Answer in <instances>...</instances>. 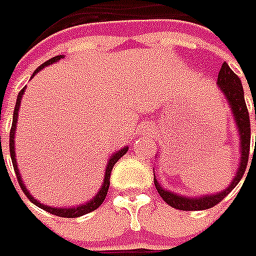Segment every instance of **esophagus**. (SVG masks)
Listing matches in <instances>:
<instances>
[{
    "instance_id": "esophagus-1",
    "label": "esophagus",
    "mask_w": 256,
    "mask_h": 256,
    "mask_svg": "<svg viewBox=\"0 0 256 256\" xmlns=\"http://www.w3.org/2000/svg\"><path fill=\"white\" fill-rule=\"evenodd\" d=\"M152 128V124H146V128Z\"/></svg>"
}]
</instances>
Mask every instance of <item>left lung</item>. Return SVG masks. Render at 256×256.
Masks as SVG:
<instances>
[{
	"instance_id": "obj_1",
	"label": "left lung",
	"mask_w": 256,
	"mask_h": 256,
	"mask_svg": "<svg viewBox=\"0 0 256 256\" xmlns=\"http://www.w3.org/2000/svg\"><path fill=\"white\" fill-rule=\"evenodd\" d=\"M218 85L224 94L226 100L229 101V106L232 108V114L234 117V123L239 132V144H240V160L236 175L233 178L229 187H226L223 191L218 194H210V196H202V197H186L180 196L176 192L168 191L159 184L154 175V182L158 190L159 196L164 198V202L170 204L174 208L178 210H186V212H194V210H206L210 207H214L216 204L220 203L233 188L236 187L244 176L246 165H248L249 158V146H250V122H249V113L245 102V96H244V88L239 76L229 68V65L224 62L220 68L218 76ZM255 149H256V138H255ZM155 174V172H154Z\"/></svg>"
}]
</instances>
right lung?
<instances>
[{
    "label": "right lung",
    "instance_id": "obj_1",
    "mask_svg": "<svg viewBox=\"0 0 256 256\" xmlns=\"http://www.w3.org/2000/svg\"><path fill=\"white\" fill-rule=\"evenodd\" d=\"M64 58V54H59V56H54L52 59H49V60H46L43 65H40L36 70H34V74H33V76L38 74L40 69H43L44 66H48V65H52L53 62H58L59 59H62ZM24 90H26V86H24L23 90L18 92V96H17V102H16V107H14V114H12V126H11V130H10V155H11V160H12V166H14V171H16V175H17V181H18V184H20V187L23 190V192L27 196V198L32 202L33 204H36L38 207L40 208H43V210H46L48 213H50V214H54V216H59V218H80V216H84V214H86V213H91V212H94L96 208H98L102 202H104V198H106V196H107V191H108V187H110V175H112V170H113L114 164L118 160V159L122 158L126 152H128V146L126 148H123V149H120V150H117L116 154H114L112 158L108 159V162H107V168H106V175H104V182H102V186L100 188V191H98L97 194H96V197H92L88 203H84L81 206H78V207H50V206H46V204H42L40 202H38L30 192H28V190L24 186L23 180H22V175H20V171H18V166H17V160H16V149H14V136H16V128H17V118H18V108H20V102H22V97H23L24 94ZM0 148H1V140H0Z\"/></svg>",
    "mask_w": 256,
    "mask_h": 256
}]
</instances>
